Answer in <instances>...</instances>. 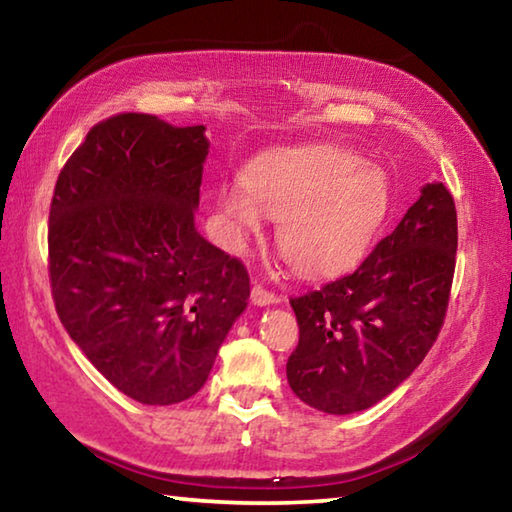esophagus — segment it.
<instances>
[{"label":"esophagus","mask_w":512,"mask_h":512,"mask_svg":"<svg viewBox=\"0 0 512 512\" xmlns=\"http://www.w3.org/2000/svg\"><path fill=\"white\" fill-rule=\"evenodd\" d=\"M250 298H253L255 305H259V307L275 305V302H280V296H277V293H273V291L264 289L262 284H255L253 291H250Z\"/></svg>","instance_id":"esophagus-1"}]
</instances>
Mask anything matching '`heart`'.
I'll use <instances>...</instances> for the list:
<instances>
[{
    "instance_id": "1",
    "label": "heart",
    "mask_w": 512,
    "mask_h": 512,
    "mask_svg": "<svg viewBox=\"0 0 512 512\" xmlns=\"http://www.w3.org/2000/svg\"><path fill=\"white\" fill-rule=\"evenodd\" d=\"M241 187H221L216 207L230 241L244 246L277 221V248L305 277L348 271L366 255L391 210V180L375 162L343 146L311 144L259 155L241 173Z\"/></svg>"
}]
</instances>
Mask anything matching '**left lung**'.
Returning a JSON list of instances; mask_svg holds the SVG:
<instances>
[{"label": "left lung", "instance_id": "left-lung-1", "mask_svg": "<svg viewBox=\"0 0 512 512\" xmlns=\"http://www.w3.org/2000/svg\"><path fill=\"white\" fill-rule=\"evenodd\" d=\"M456 246L452 192L424 185L357 271L291 298L300 327L287 361L291 391L334 415L370 409L393 393L443 329Z\"/></svg>", "mask_w": 512, "mask_h": 512}]
</instances>
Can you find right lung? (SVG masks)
<instances>
[{
	"label": "right lung",
	"instance_id": "1",
	"mask_svg": "<svg viewBox=\"0 0 512 512\" xmlns=\"http://www.w3.org/2000/svg\"><path fill=\"white\" fill-rule=\"evenodd\" d=\"M205 126L144 112L99 121L65 162L49 207L60 323L112 386L167 406L201 391L250 277L196 232Z\"/></svg>",
	"mask_w": 512,
	"mask_h": 512
}]
</instances>
